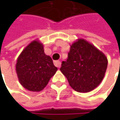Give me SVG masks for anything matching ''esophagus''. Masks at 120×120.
Returning a JSON list of instances; mask_svg holds the SVG:
<instances>
[{"mask_svg": "<svg viewBox=\"0 0 120 120\" xmlns=\"http://www.w3.org/2000/svg\"><path fill=\"white\" fill-rule=\"evenodd\" d=\"M54 64H55V65L56 66V67H61V62L60 61H55L54 62Z\"/></svg>", "mask_w": 120, "mask_h": 120, "instance_id": "obj_1", "label": "esophagus"}]
</instances>
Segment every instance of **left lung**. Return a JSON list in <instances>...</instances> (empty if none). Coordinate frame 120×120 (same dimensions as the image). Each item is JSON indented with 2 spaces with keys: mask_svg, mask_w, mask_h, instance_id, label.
<instances>
[{
  "mask_svg": "<svg viewBox=\"0 0 120 120\" xmlns=\"http://www.w3.org/2000/svg\"><path fill=\"white\" fill-rule=\"evenodd\" d=\"M108 63L105 55L93 44L77 39L70 45L68 58L62 62L60 70L75 91L87 93L103 80Z\"/></svg>",
  "mask_w": 120,
  "mask_h": 120,
  "instance_id": "left-lung-1",
  "label": "left lung"
}]
</instances>
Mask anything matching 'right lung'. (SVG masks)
<instances>
[{
    "instance_id": "right-lung-1",
    "label": "right lung",
    "mask_w": 120,
    "mask_h": 120,
    "mask_svg": "<svg viewBox=\"0 0 120 120\" xmlns=\"http://www.w3.org/2000/svg\"><path fill=\"white\" fill-rule=\"evenodd\" d=\"M15 67L21 85L34 92L43 90L58 69L51 57L45 53L43 44L39 39L33 41L22 50Z\"/></svg>"
}]
</instances>
